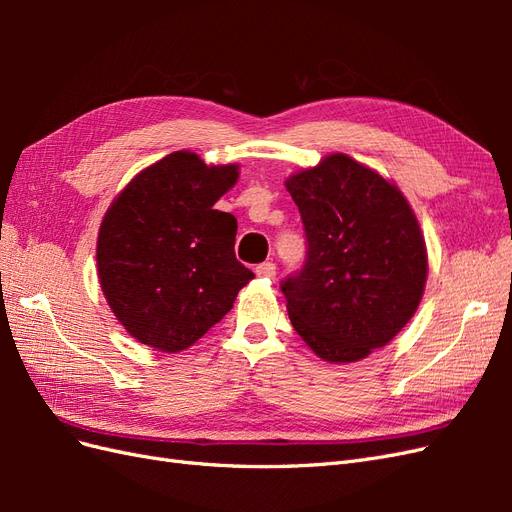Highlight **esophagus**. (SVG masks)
<instances>
[{
	"label": "esophagus",
	"instance_id": "esophagus-1",
	"mask_svg": "<svg viewBox=\"0 0 512 512\" xmlns=\"http://www.w3.org/2000/svg\"><path fill=\"white\" fill-rule=\"evenodd\" d=\"M256 275L258 277H267V280H273V277H275V265H273V262H262V265L256 267Z\"/></svg>",
	"mask_w": 512,
	"mask_h": 512
}]
</instances>
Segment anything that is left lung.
<instances>
[{"mask_svg": "<svg viewBox=\"0 0 512 512\" xmlns=\"http://www.w3.org/2000/svg\"><path fill=\"white\" fill-rule=\"evenodd\" d=\"M307 258L282 282L294 331L320 359L354 363L406 327L423 299L427 250L395 183L346 153L286 179Z\"/></svg>", "mask_w": 512, "mask_h": 512, "instance_id": "1", "label": "left lung"}]
</instances>
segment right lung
Masks as SVG:
<instances>
[{
    "label": "right lung",
    "mask_w": 512,
    "mask_h": 512,
    "mask_svg": "<svg viewBox=\"0 0 512 512\" xmlns=\"http://www.w3.org/2000/svg\"><path fill=\"white\" fill-rule=\"evenodd\" d=\"M239 166H207L192 151L141 170L104 213L98 277L117 320L160 352L196 344L254 273L235 256V215L213 205Z\"/></svg>",
    "instance_id": "obj_1"
}]
</instances>
